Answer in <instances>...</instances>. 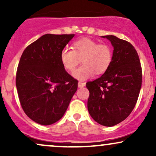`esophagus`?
Listing matches in <instances>:
<instances>
[{
	"label": "esophagus",
	"instance_id": "esophagus-1",
	"mask_svg": "<svg viewBox=\"0 0 156 156\" xmlns=\"http://www.w3.org/2000/svg\"><path fill=\"white\" fill-rule=\"evenodd\" d=\"M85 85H86V83H83V82L79 81L78 83V87H79V88H83V87H85Z\"/></svg>",
	"mask_w": 156,
	"mask_h": 156
}]
</instances>
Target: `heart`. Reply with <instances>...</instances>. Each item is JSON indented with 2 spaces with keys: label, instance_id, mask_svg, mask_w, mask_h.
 I'll use <instances>...</instances> for the list:
<instances>
[{
  "label": "heart",
  "instance_id": "1",
  "mask_svg": "<svg viewBox=\"0 0 156 156\" xmlns=\"http://www.w3.org/2000/svg\"><path fill=\"white\" fill-rule=\"evenodd\" d=\"M60 58L68 71H73L81 59L83 64L73 71V76L79 80H85L94 73L100 75L108 69L112 61V51L108 44L83 38L73 43V50L64 48L61 51Z\"/></svg>",
  "mask_w": 156,
  "mask_h": 156
}]
</instances>
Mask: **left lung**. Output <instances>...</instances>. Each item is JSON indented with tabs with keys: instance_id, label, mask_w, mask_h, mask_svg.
<instances>
[{
	"instance_id": "1",
	"label": "left lung",
	"mask_w": 156,
	"mask_h": 156,
	"mask_svg": "<svg viewBox=\"0 0 156 156\" xmlns=\"http://www.w3.org/2000/svg\"><path fill=\"white\" fill-rule=\"evenodd\" d=\"M112 43V61L103 75L86 86L87 108L97 122L112 127L126 119L135 107L141 87L139 55L130 42L113 35L101 36Z\"/></svg>"
}]
</instances>
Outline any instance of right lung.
<instances>
[{
  "label": "right lung",
  "instance_id": "right-lung-1",
  "mask_svg": "<svg viewBox=\"0 0 156 156\" xmlns=\"http://www.w3.org/2000/svg\"><path fill=\"white\" fill-rule=\"evenodd\" d=\"M75 34H47L23 51L16 75L21 106L30 119L49 125L64 116L78 89V80L67 73L61 51Z\"/></svg>",
  "mask_w": 156,
  "mask_h": 156
}]
</instances>
